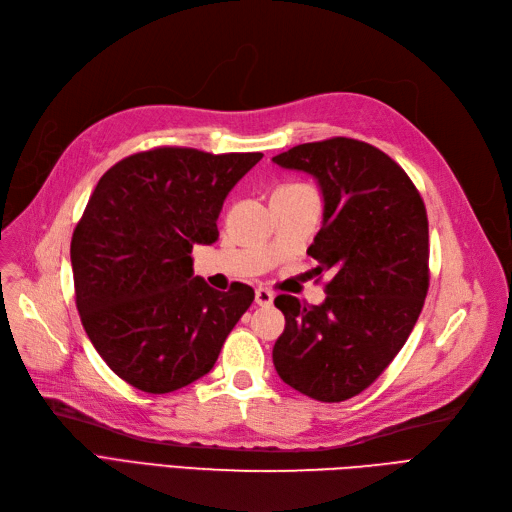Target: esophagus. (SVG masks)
Instances as JSON below:
<instances>
[{
  "mask_svg": "<svg viewBox=\"0 0 512 512\" xmlns=\"http://www.w3.org/2000/svg\"><path fill=\"white\" fill-rule=\"evenodd\" d=\"M255 302H257L261 308L272 306V302H274V293H272L270 289H263V287H259V289L255 291Z\"/></svg>",
  "mask_w": 512,
  "mask_h": 512,
  "instance_id": "obj_1",
  "label": "esophagus"
}]
</instances>
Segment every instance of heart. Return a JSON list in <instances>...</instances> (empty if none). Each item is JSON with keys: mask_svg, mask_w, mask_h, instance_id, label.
Masks as SVG:
<instances>
[{"mask_svg": "<svg viewBox=\"0 0 512 512\" xmlns=\"http://www.w3.org/2000/svg\"><path fill=\"white\" fill-rule=\"evenodd\" d=\"M287 187H304V185H287Z\"/></svg>", "mask_w": 512, "mask_h": 512, "instance_id": "1", "label": "heart"}]
</instances>
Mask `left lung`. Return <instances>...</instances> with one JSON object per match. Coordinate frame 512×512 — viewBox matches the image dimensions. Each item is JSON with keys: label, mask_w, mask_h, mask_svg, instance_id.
Masks as SVG:
<instances>
[{"label": "left lung", "mask_w": 512, "mask_h": 512, "mask_svg": "<svg viewBox=\"0 0 512 512\" xmlns=\"http://www.w3.org/2000/svg\"><path fill=\"white\" fill-rule=\"evenodd\" d=\"M319 180L323 225L308 255L329 272L325 302L278 295L285 315L272 359L283 381L319 402L368 389L400 353L430 289V232L421 193L381 148L329 138L272 157Z\"/></svg>", "instance_id": "obj_1"}]
</instances>
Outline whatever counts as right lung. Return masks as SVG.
<instances>
[{"instance_id": "add662e5", "label": "right lung", "mask_w": 512, "mask_h": 512, "mask_svg": "<svg viewBox=\"0 0 512 512\" xmlns=\"http://www.w3.org/2000/svg\"><path fill=\"white\" fill-rule=\"evenodd\" d=\"M261 157L157 146L114 163L91 193L70 246L76 308L131 387L170 393L208 374L253 304L249 285L193 278L191 251L219 238L223 200Z\"/></svg>"}]
</instances>
